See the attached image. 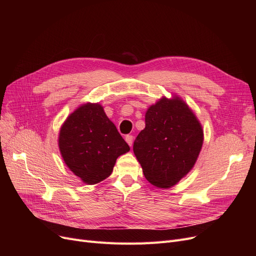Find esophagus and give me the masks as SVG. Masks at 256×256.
I'll return each mask as SVG.
<instances>
[{
    "instance_id": "1",
    "label": "esophagus",
    "mask_w": 256,
    "mask_h": 256,
    "mask_svg": "<svg viewBox=\"0 0 256 256\" xmlns=\"http://www.w3.org/2000/svg\"><path fill=\"white\" fill-rule=\"evenodd\" d=\"M126 143H128L130 146H132V141H134V137H132V135H128V136L126 137Z\"/></svg>"
}]
</instances>
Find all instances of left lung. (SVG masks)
<instances>
[{"label":"left lung","instance_id":"left-lung-1","mask_svg":"<svg viewBox=\"0 0 256 256\" xmlns=\"http://www.w3.org/2000/svg\"><path fill=\"white\" fill-rule=\"evenodd\" d=\"M202 144V126L190 106L178 96H163L147 109L132 150L145 178L167 189L192 170Z\"/></svg>","mask_w":256,"mask_h":256}]
</instances>
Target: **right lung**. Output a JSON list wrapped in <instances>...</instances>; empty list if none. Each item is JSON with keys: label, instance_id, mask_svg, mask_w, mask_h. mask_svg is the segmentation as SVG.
<instances>
[{"label": "right lung", "instance_id": "1", "mask_svg": "<svg viewBox=\"0 0 256 256\" xmlns=\"http://www.w3.org/2000/svg\"><path fill=\"white\" fill-rule=\"evenodd\" d=\"M58 144L66 166L87 184L110 176L117 158L130 152L98 102L80 104L70 114L60 128Z\"/></svg>", "mask_w": 256, "mask_h": 256}]
</instances>
